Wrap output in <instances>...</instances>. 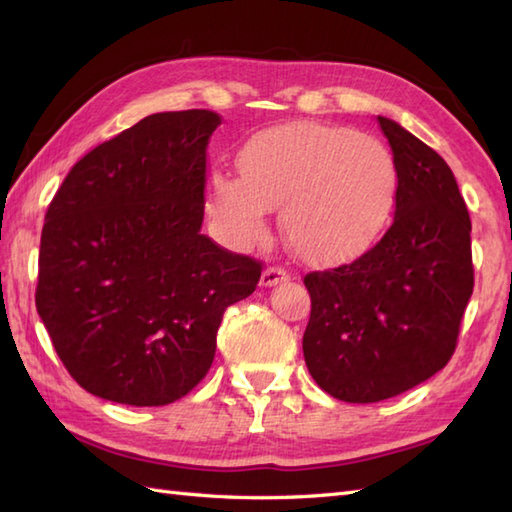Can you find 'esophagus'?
<instances>
[{"instance_id":"34e87169","label":"esophagus","mask_w":512,"mask_h":512,"mask_svg":"<svg viewBox=\"0 0 512 512\" xmlns=\"http://www.w3.org/2000/svg\"><path fill=\"white\" fill-rule=\"evenodd\" d=\"M288 279H290V273L286 268L270 266L264 270L262 281H259V284H262L264 288H270V286H277V284H281V281H288Z\"/></svg>"}]
</instances>
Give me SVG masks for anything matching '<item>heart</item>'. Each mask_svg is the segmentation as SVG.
<instances>
[{
    "mask_svg": "<svg viewBox=\"0 0 512 512\" xmlns=\"http://www.w3.org/2000/svg\"><path fill=\"white\" fill-rule=\"evenodd\" d=\"M237 165L242 178L211 173L209 209L239 246L264 237L270 209L284 206L290 248L312 264H341L363 255L394 213V156L378 138L347 127H270L248 140Z\"/></svg>",
    "mask_w": 512,
    "mask_h": 512,
    "instance_id": "1",
    "label": "heart"
}]
</instances>
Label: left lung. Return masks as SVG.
<instances>
[{
    "label": "left lung",
    "instance_id": "8db88e82",
    "mask_svg": "<svg viewBox=\"0 0 512 512\" xmlns=\"http://www.w3.org/2000/svg\"><path fill=\"white\" fill-rule=\"evenodd\" d=\"M378 125L398 171L394 224L352 264L303 279L308 372L345 402L387 400L440 372L473 295L471 217L453 171L396 121Z\"/></svg>",
    "mask_w": 512,
    "mask_h": 512
}]
</instances>
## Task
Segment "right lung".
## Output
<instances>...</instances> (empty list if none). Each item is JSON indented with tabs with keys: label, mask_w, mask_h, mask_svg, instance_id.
Masks as SVG:
<instances>
[{
	"label": "right lung",
	"mask_w": 512,
	"mask_h": 512,
	"mask_svg": "<svg viewBox=\"0 0 512 512\" xmlns=\"http://www.w3.org/2000/svg\"><path fill=\"white\" fill-rule=\"evenodd\" d=\"M209 110L151 114L85 154L48 206L37 312L90 394L132 407L187 396L209 372L224 310L262 262L200 233Z\"/></svg>",
	"instance_id": "1"
}]
</instances>
